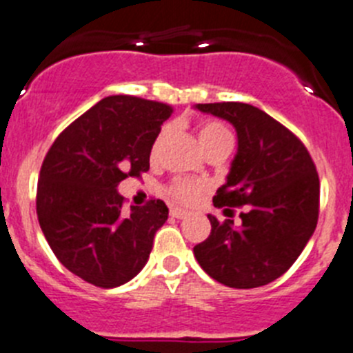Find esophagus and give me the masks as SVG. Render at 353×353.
<instances>
[{"mask_svg":"<svg viewBox=\"0 0 353 353\" xmlns=\"http://www.w3.org/2000/svg\"><path fill=\"white\" fill-rule=\"evenodd\" d=\"M170 216H172V218H177V220H184V218L188 216V211H184V209L181 208H172L170 209Z\"/></svg>","mask_w":353,"mask_h":353,"instance_id":"obj_1","label":"esophagus"}]
</instances>
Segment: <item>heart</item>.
Returning <instances> with one entry per match:
<instances>
[{
  "instance_id": "heart-1",
  "label": "heart",
  "mask_w": 353,
  "mask_h": 353,
  "mask_svg": "<svg viewBox=\"0 0 353 353\" xmlns=\"http://www.w3.org/2000/svg\"><path fill=\"white\" fill-rule=\"evenodd\" d=\"M165 135L167 132L161 130L158 133V137L154 139L153 148H151V157H157L158 151H160L161 144L165 141ZM196 137H199L200 145L204 148V151L216 148V145L230 144L232 145V133L230 130L225 125L218 121H202L196 125ZM167 193L172 196L177 202H183V204H193L200 199V195L204 193V184L199 183V181L188 179V177H176L172 183L167 186Z\"/></svg>"
}]
</instances>
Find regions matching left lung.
<instances>
[{
	"label": "left lung",
	"instance_id": "8db88e82",
	"mask_svg": "<svg viewBox=\"0 0 353 353\" xmlns=\"http://www.w3.org/2000/svg\"><path fill=\"white\" fill-rule=\"evenodd\" d=\"M196 109L236 126L237 154L212 204L244 208L239 227L208 216L211 234L193 248L196 262L227 287L271 283L290 269L315 232L320 209L315 163L301 139L259 107L221 101Z\"/></svg>",
	"mask_w": 353,
	"mask_h": 353
}]
</instances>
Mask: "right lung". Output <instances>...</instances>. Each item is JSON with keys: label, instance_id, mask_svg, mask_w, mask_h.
Instances as JSON below:
<instances>
[{"label": "right lung", "instance_id": "add662e5", "mask_svg": "<svg viewBox=\"0 0 353 353\" xmlns=\"http://www.w3.org/2000/svg\"><path fill=\"white\" fill-rule=\"evenodd\" d=\"M172 107L114 94L66 126L43 158L37 216L59 262L88 283L114 288L137 276L169 218L163 200L125 209L117 184L149 170L154 139Z\"/></svg>", "mask_w": 353, "mask_h": 353}]
</instances>
